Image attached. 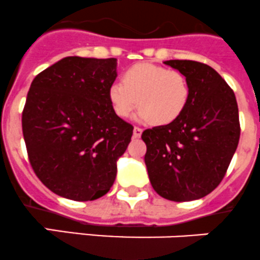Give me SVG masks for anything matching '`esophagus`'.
<instances>
[{
  "instance_id": "esophagus-1",
  "label": "esophagus",
  "mask_w": 260,
  "mask_h": 260,
  "mask_svg": "<svg viewBox=\"0 0 260 260\" xmlns=\"http://www.w3.org/2000/svg\"><path fill=\"white\" fill-rule=\"evenodd\" d=\"M141 135H142V129L140 127H135L133 128V137L135 138H140Z\"/></svg>"
}]
</instances>
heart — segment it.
<instances>
[{
	"mask_svg": "<svg viewBox=\"0 0 260 260\" xmlns=\"http://www.w3.org/2000/svg\"><path fill=\"white\" fill-rule=\"evenodd\" d=\"M108 98L118 117H129L138 105V119L165 125L183 114L189 85L181 72L153 63H138L124 72L123 82L110 85Z\"/></svg>",
	"mask_w": 260,
	"mask_h": 260,
	"instance_id": "heart-1",
	"label": "heart"
}]
</instances>
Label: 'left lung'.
<instances>
[{"label":"left lung","mask_w":260,"mask_h":260,"mask_svg":"<svg viewBox=\"0 0 260 260\" xmlns=\"http://www.w3.org/2000/svg\"><path fill=\"white\" fill-rule=\"evenodd\" d=\"M164 63L184 75L189 100L173 123L143 131L148 178L156 193L166 200H200L221 183L238 147V103L212 67L186 59Z\"/></svg>","instance_id":"obj_1"}]
</instances>
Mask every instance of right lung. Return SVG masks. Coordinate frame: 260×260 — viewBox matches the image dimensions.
Listing matches in <instances>:
<instances>
[{
  "instance_id": "obj_1",
  "label": "right lung",
  "mask_w": 260,
  "mask_h": 260,
  "mask_svg": "<svg viewBox=\"0 0 260 260\" xmlns=\"http://www.w3.org/2000/svg\"><path fill=\"white\" fill-rule=\"evenodd\" d=\"M117 58L66 57L30 85L22 135L35 174L53 193L94 201L109 191L133 127L118 117L108 91Z\"/></svg>"
}]
</instances>
